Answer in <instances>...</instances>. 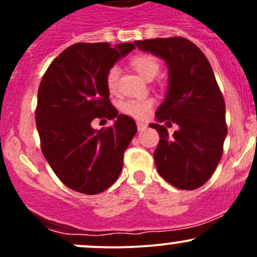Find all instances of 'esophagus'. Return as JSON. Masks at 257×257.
<instances>
[{
	"label": "esophagus",
	"instance_id": "34e87169",
	"mask_svg": "<svg viewBox=\"0 0 257 257\" xmlns=\"http://www.w3.org/2000/svg\"><path fill=\"white\" fill-rule=\"evenodd\" d=\"M137 126H138L139 132H143L144 129L147 128V124L143 123V121H138V123H137Z\"/></svg>",
	"mask_w": 257,
	"mask_h": 257
}]
</instances>
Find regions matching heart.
Instances as JSON below:
<instances>
[{
	"label": "heart",
	"mask_w": 257,
	"mask_h": 257,
	"mask_svg": "<svg viewBox=\"0 0 257 257\" xmlns=\"http://www.w3.org/2000/svg\"><path fill=\"white\" fill-rule=\"evenodd\" d=\"M131 64L139 74L147 79H153L159 73L160 64L157 57L152 54L142 53L132 57ZM119 68L116 66L110 67L105 73V85L109 93H115L118 88ZM153 107L152 99H125L119 103V109L125 115L136 119H145L149 115Z\"/></svg>",
	"instance_id": "b5f03b06"
}]
</instances>
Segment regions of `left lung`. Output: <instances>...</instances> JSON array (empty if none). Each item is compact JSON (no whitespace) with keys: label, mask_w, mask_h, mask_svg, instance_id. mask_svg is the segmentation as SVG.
Listing matches in <instances>:
<instances>
[{"label":"left lung","mask_w":257,"mask_h":257,"mask_svg":"<svg viewBox=\"0 0 257 257\" xmlns=\"http://www.w3.org/2000/svg\"><path fill=\"white\" fill-rule=\"evenodd\" d=\"M137 47L167 62L169 87L158 108L160 141L154 150L158 173L173 186L194 190L209 180L222 157L227 126L225 102L205 54L184 37L136 41ZM175 122L173 136L160 124Z\"/></svg>","instance_id":"1"}]
</instances>
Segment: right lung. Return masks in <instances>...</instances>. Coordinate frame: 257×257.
Listing matches in <instances>:
<instances>
[{
	"label": "right lung",
	"mask_w": 257,
	"mask_h": 257,
	"mask_svg": "<svg viewBox=\"0 0 257 257\" xmlns=\"http://www.w3.org/2000/svg\"><path fill=\"white\" fill-rule=\"evenodd\" d=\"M134 48L133 43H76L56 57L42 77L36 108L41 149L72 190L99 194L120 174L137 124L112 105L105 73ZM95 117L116 121L97 131L90 124Z\"/></svg>",
	"instance_id": "right-lung-1"
}]
</instances>
